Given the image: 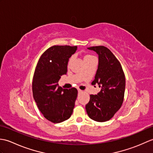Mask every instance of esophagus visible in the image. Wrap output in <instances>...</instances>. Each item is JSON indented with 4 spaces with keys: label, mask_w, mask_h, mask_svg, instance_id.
Returning a JSON list of instances; mask_svg holds the SVG:
<instances>
[{
    "label": "esophagus",
    "mask_w": 153,
    "mask_h": 153,
    "mask_svg": "<svg viewBox=\"0 0 153 153\" xmlns=\"http://www.w3.org/2000/svg\"><path fill=\"white\" fill-rule=\"evenodd\" d=\"M78 92H79V93H82V92H83V91L79 89H78Z\"/></svg>",
    "instance_id": "esophagus-1"
}]
</instances>
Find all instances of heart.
I'll return each mask as SVG.
<instances>
[{"label":"heart","instance_id":"1","mask_svg":"<svg viewBox=\"0 0 153 153\" xmlns=\"http://www.w3.org/2000/svg\"><path fill=\"white\" fill-rule=\"evenodd\" d=\"M92 57H94L93 56H92V55H90V54H87V55H85V56H84V60H85V59H88V58H92ZM72 58H73V57L71 56L70 59H69V61H68V63H70V62L71 61V60H72Z\"/></svg>","mask_w":153,"mask_h":153}]
</instances>
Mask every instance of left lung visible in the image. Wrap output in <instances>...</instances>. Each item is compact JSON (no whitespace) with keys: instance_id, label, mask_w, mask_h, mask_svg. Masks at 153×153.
<instances>
[{"instance_id":"8db88e82","label":"left lung","mask_w":153,"mask_h":153,"mask_svg":"<svg viewBox=\"0 0 153 153\" xmlns=\"http://www.w3.org/2000/svg\"><path fill=\"white\" fill-rule=\"evenodd\" d=\"M99 55V66L92 85L101 88L97 95H91L85 106L89 117L97 122H106L121 108L124 98L126 78L121 64L108 48H87Z\"/></svg>"}]
</instances>
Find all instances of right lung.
<instances>
[{
    "mask_svg": "<svg viewBox=\"0 0 153 153\" xmlns=\"http://www.w3.org/2000/svg\"><path fill=\"white\" fill-rule=\"evenodd\" d=\"M77 46L54 45L41 55L35 68L32 83L33 96L44 117L53 123L69 119L77 96V89H63L58 81L67 73L69 58Z\"/></svg>",
    "mask_w": 153,
    "mask_h": 153,
    "instance_id": "1",
    "label": "right lung"
}]
</instances>
